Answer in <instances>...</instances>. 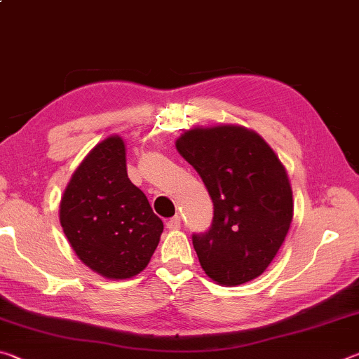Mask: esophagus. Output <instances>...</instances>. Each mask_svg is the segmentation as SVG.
I'll return each mask as SVG.
<instances>
[{
	"label": "esophagus",
	"mask_w": 359,
	"mask_h": 359,
	"mask_svg": "<svg viewBox=\"0 0 359 359\" xmlns=\"http://www.w3.org/2000/svg\"><path fill=\"white\" fill-rule=\"evenodd\" d=\"M166 228L168 229H179L180 228V217L175 215L172 218H169L166 222Z\"/></svg>",
	"instance_id": "1"
}]
</instances>
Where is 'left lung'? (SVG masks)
I'll return each instance as SVG.
<instances>
[{
	"label": "left lung",
	"instance_id": "left-lung-1",
	"mask_svg": "<svg viewBox=\"0 0 359 359\" xmlns=\"http://www.w3.org/2000/svg\"><path fill=\"white\" fill-rule=\"evenodd\" d=\"M175 149L214 203L210 228L191 236L205 274L226 287L257 278L274 259L293 218L282 163L258 135L233 125L187 131Z\"/></svg>",
	"mask_w": 359,
	"mask_h": 359
}]
</instances>
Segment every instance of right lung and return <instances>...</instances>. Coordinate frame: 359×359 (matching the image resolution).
Masks as SVG:
<instances>
[{
	"label": "right lung",
	"mask_w": 359,
	"mask_h": 359,
	"mask_svg": "<svg viewBox=\"0 0 359 359\" xmlns=\"http://www.w3.org/2000/svg\"><path fill=\"white\" fill-rule=\"evenodd\" d=\"M60 222L72 250L101 276L130 278L149 264L163 222L128 179L118 136L96 145L72 174Z\"/></svg>",
	"instance_id": "obj_1"
}]
</instances>
